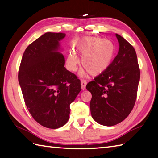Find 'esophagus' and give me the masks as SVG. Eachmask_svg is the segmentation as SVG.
I'll return each instance as SVG.
<instances>
[{
	"label": "esophagus",
	"mask_w": 158,
	"mask_h": 158,
	"mask_svg": "<svg viewBox=\"0 0 158 158\" xmlns=\"http://www.w3.org/2000/svg\"><path fill=\"white\" fill-rule=\"evenodd\" d=\"M87 84V82L84 79H81V89L82 90H85V85Z\"/></svg>",
	"instance_id": "obj_1"
}]
</instances>
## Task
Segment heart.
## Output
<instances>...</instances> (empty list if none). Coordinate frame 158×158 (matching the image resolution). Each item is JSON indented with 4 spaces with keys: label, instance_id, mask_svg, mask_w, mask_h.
I'll use <instances>...</instances> for the list:
<instances>
[{
    "label": "heart",
    "instance_id": "obj_1",
    "mask_svg": "<svg viewBox=\"0 0 158 158\" xmlns=\"http://www.w3.org/2000/svg\"><path fill=\"white\" fill-rule=\"evenodd\" d=\"M76 49L81 55V65L92 76L104 73L114 60L116 47L113 42L99 37H85L76 45ZM79 58L74 50L69 52L67 64L68 68L75 71L79 64ZM86 70L81 71L85 75Z\"/></svg>",
    "mask_w": 158,
    "mask_h": 158
}]
</instances>
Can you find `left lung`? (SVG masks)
Wrapping results in <instances>:
<instances>
[{
    "mask_svg": "<svg viewBox=\"0 0 158 158\" xmlns=\"http://www.w3.org/2000/svg\"><path fill=\"white\" fill-rule=\"evenodd\" d=\"M118 53L110 66L86 85L91 93L93 118L99 124L113 126L126 118L135 106L140 79L137 53L119 35Z\"/></svg>",
    "mask_w": 158,
    "mask_h": 158,
    "instance_id": "obj_1",
    "label": "left lung"
}]
</instances>
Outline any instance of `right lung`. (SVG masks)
<instances>
[{"mask_svg":"<svg viewBox=\"0 0 158 158\" xmlns=\"http://www.w3.org/2000/svg\"><path fill=\"white\" fill-rule=\"evenodd\" d=\"M63 33H46L26 48L18 79L25 104L42 126L57 129L69 118V105L81 91V81L64 67Z\"/></svg>","mask_w":158,"mask_h":158,"instance_id":"add662e5","label":"right lung"}]
</instances>
